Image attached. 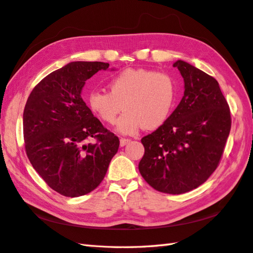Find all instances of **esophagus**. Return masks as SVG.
Here are the masks:
<instances>
[{
  "instance_id": "obj_1",
  "label": "esophagus",
  "mask_w": 253,
  "mask_h": 253,
  "mask_svg": "<svg viewBox=\"0 0 253 253\" xmlns=\"http://www.w3.org/2000/svg\"><path fill=\"white\" fill-rule=\"evenodd\" d=\"M128 142H130V140H129V139H125V138H121V140H120V145H121V146H125Z\"/></svg>"
}]
</instances>
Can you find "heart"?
<instances>
[{"instance_id": "1", "label": "heart", "mask_w": 253, "mask_h": 253, "mask_svg": "<svg viewBox=\"0 0 253 253\" xmlns=\"http://www.w3.org/2000/svg\"><path fill=\"white\" fill-rule=\"evenodd\" d=\"M109 92L92 91L88 105L105 124H115L122 134H134L139 129H155L171 114L177 99V84L171 75L146 69H127L111 80Z\"/></svg>"}]
</instances>
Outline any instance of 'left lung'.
<instances>
[{"instance_id":"obj_1","label":"left lung","mask_w":253,"mask_h":253,"mask_svg":"<svg viewBox=\"0 0 253 253\" xmlns=\"http://www.w3.org/2000/svg\"><path fill=\"white\" fill-rule=\"evenodd\" d=\"M184 81V95L168 120L141 139L143 179L167 194L202 185L219 165L231 130V113L219 83L183 60L173 63Z\"/></svg>"}]
</instances>
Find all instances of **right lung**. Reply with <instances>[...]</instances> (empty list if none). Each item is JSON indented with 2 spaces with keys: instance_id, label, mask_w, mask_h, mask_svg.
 <instances>
[{
  "instance_id": "right-lung-1",
  "label": "right lung",
  "mask_w": 253,
  "mask_h": 253,
  "mask_svg": "<svg viewBox=\"0 0 253 253\" xmlns=\"http://www.w3.org/2000/svg\"><path fill=\"white\" fill-rule=\"evenodd\" d=\"M108 68L109 63L99 61L70 62L41 81L27 100L23 138L28 158L48 186L63 196L95 190L119 150V138L93 116L81 95L85 82Z\"/></svg>"
}]
</instances>
